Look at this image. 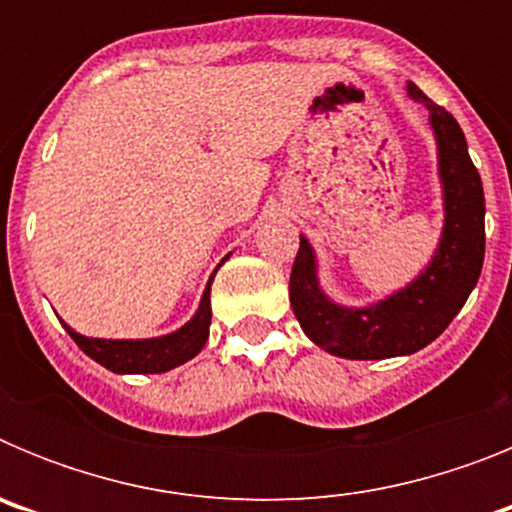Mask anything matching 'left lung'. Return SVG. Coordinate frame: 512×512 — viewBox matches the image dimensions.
I'll return each mask as SVG.
<instances>
[{
  "instance_id": "obj_1",
  "label": "left lung",
  "mask_w": 512,
  "mask_h": 512,
  "mask_svg": "<svg viewBox=\"0 0 512 512\" xmlns=\"http://www.w3.org/2000/svg\"><path fill=\"white\" fill-rule=\"evenodd\" d=\"M408 89L431 110L441 158L446 228L433 264L408 289L366 310H346L325 300L305 238L289 274V302L307 338L343 359H390L436 341L464 307L485 261V192L467 138L449 110L415 84Z\"/></svg>"
}]
</instances>
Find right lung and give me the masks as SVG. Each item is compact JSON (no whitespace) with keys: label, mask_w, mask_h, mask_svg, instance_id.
Returning a JSON list of instances; mask_svg holds the SVG:
<instances>
[{"label":"right lung","mask_w":512,"mask_h":512,"mask_svg":"<svg viewBox=\"0 0 512 512\" xmlns=\"http://www.w3.org/2000/svg\"><path fill=\"white\" fill-rule=\"evenodd\" d=\"M210 320V284H207L197 315L171 336L148 338V341H102V338L79 336L69 325H66V330L84 354L92 356L97 364L107 366L110 372L161 374L200 354L207 341V333H210Z\"/></svg>","instance_id":"obj_1"}]
</instances>
